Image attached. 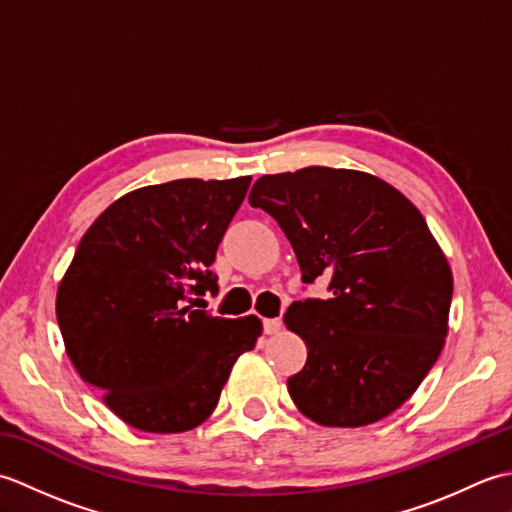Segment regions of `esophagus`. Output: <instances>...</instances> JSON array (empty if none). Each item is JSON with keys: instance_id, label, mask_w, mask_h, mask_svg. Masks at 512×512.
Masks as SVG:
<instances>
[{"instance_id": "obj_1", "label": "esophagus", "mask_w": 512, "mask_h": 512, "mask_svg": "<svg viewBox=\"0 0 512 512\" xmlns=\"http://www.w3.org/2000/svg\"><path fill=\"white\" fill-rule=\"evenodd\" d=\"M281 321L279 319H264V334H279Z\"/></svg>"}]
</instances>
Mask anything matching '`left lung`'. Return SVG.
<instances>
[{
	"instance_id": "8db88e82",
	"label": "left lung",
	"mask_w": 512,
	"mask_h": 512,
	"mask_svg": "<svg viewBox=\"0 0 512 512\" xmlns=\"http://www.w3.org/2000/svg\"><path fill=\"white\" fill-rule=\"evenodd\" d=\"M248 202L286 233L303 284L330 279V299L295 301L284 317L308 347L290 398L323 427L383 420L449 332L453 275L424 217L385 180L330 167L262 176Z\"/></svg>"
}]
</instances>
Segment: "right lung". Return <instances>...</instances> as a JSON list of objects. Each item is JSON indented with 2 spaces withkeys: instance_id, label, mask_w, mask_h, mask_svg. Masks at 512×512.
Wrapping results in <instances>:
<instances>
[{
  "instance_id": "right-lung-1",
  "label": "right lung",
  "mask_w": 512,
  "mask_h": 512,
  "mask_svg": "<svg viewBox=\"0 0 512 512\" xmlns=\"http://www.w3.org/2000/svg\"><path fill=\"white\" fill-rule=\"evenodd\" d=\"M250 176L173 180L118 198L96 217L57 292L76 372L129 427L180 433L211 416L262 321L213 317L217 246Z\"/></svg>"
}]
</instances>
